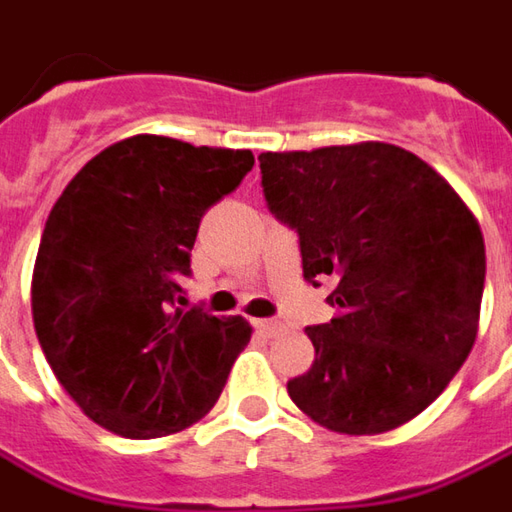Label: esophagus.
I'll return each mask as SVG.
<instances>
[{"label":"esophagus","instance_id":"1","mask_svg":"<svg viewBox=\"0 0 512 512\" xmlns=\"http://www.w3.org/2000/svg\"><path fill=\"white\" fill-rule=\"evenodd\" d=\"M253 327H256V332H259L262 338H273L276 332H281V321H273V318H256Z\"/></svg>","mask_w":512,"mask_h":512}]
</instances>
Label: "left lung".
Masks as SVG:
<instances>
[{"mask_svg": "<svg viewBox=\"0 0 512 512\" xmlns=\"http://www.w3.org/2000/svg\"><path fill=\"white\" fill-rule=\"evenodd\" d=\"M267 208L298 233L304 279H335L315 360L287 392L338 434H383L431 406L471 355L485 239L445 177L392 143L259 154Z\"/></svg>", "mask_w": 512, "mask_h": 512, "instance_id": "8db88e82", "label": "left lung"}]
</instances>
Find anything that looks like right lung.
I'll list each match as a JSON object with an SVG mask.
<instances>
[{
  "label": "right lung",
  "mask_w": 512,
  "mask_h": 512,
  "mask_svg": "<svg viewBox=\"0 0 512 512\" xmlns=\"http://www.w3.org/2000/svg\"><path fill=\"white\" fill-rule=\"evenodd\" d=\"M253 168L248 149L160 135L112 143L58 197L33 267V327L64 392L126 440L205 417L248 346L242 315L183 310L202 214Z\"/></svg>",
  "instance_id": "add662e5"
}]
</instances>
